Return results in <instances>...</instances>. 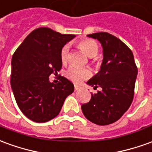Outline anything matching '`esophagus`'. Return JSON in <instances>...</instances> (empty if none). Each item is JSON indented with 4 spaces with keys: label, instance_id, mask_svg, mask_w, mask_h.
Instances as JSON below:
<instances>
[{
    "label": "esophagus",
    "instance_id": "obj_1",
    "mask_svg": "<svg viewBox=\"0 0 152 152\" xmlns=\"http://www.w3.org/2000/svg\"><path fill=\"white\" fill-rule=\"evenodd\" d=\"M80 87L78 86H75V91H80Z\"/></svg>",
    "mask_w": 152,
    "mask_h": 152
}]
</instances>
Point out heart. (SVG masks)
Returning <instances> with one entry per match:
<instances>
[{"instance_id": "1", "label": "heart", "mask_w": 152, "mask_h": 152, "mask_svg": "<svg viewBox=\"0 0 152 152\" xmlns=\"http://www.w3.org/2000/svg\"><path fill=\"white\" fill-rule=\"evenodd\" d=\"M77 46L79 47L80 49H82L84 53L90 58H93L94 56H96L99 49L98 43L92 39L80 40L77 43ZM69 51H70V47L68 44L64 45L61 49L60 58H61V61L62 63H66L68 60ZM66 76L68 79L72 80L74 83L80 84V82H82L84 80H86L91 77V72L89 69L81 68L77 66L73 65L71 66L66 71Z\"/></svg>"}]
</instances>
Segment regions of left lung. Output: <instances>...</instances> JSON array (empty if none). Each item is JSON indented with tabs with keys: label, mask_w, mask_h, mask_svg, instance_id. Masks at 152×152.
Wrapping results in <instances>:
<instances>
[{
	"label": "left lung",
	"mask_w": 152,
	"mask_h": 152,
	"mask_svg": "<svg viewBox=\"0 0 152 152\" xmlns=\"http://www.w3.org/2000/svg\"><path fill=\"white\" fill-rule=\"evenodd\" d=\"M89 37L101 43L104 59L97 75L87 84L100 87L96 94L81 105L88 120L98 125H109L118 121L129 109L133 96L137 67L131 49L120 39L106 32Z\"/></svg>",
	"instance_id": "1"
}]
</instances>
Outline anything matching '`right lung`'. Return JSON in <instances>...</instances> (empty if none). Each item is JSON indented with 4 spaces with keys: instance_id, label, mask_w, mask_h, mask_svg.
Returning a JSON list of instances; mask_svg holds the SVG:
<instances>
[{
    "instance_id": "1",
    "label": "right lung",
    "mask_w": 152,
    "mask_h": 152,
    "mask_svg": "<svg viewBox=\"0 0 152 152\" xmlns=\"http://www.w3.org/2000/svg\"><path fill=\"white\" fill-rule=\"evenodd\" d=\"M76 36L62 34L41 27L28 34L14 53L10 85L21 112L30 120L45 123L61 111L74 85L64 76L51 83L49 76L58 74L62 62V47Z\"/></svg>"
}]
</instances>
